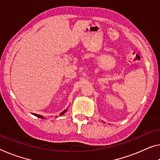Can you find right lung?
Returning a JSON list of instances; mask_svg holds the SVG:
<instances>
[{"instance_id": "obj_1", "label": "right lung", "mask_w": 160, "mask_h": 160, "mask_svg": "<svg viewBox=\"0 0 160 160\" xmlns=\"http://www.w3.org/2000/svg\"><path fill=\"white\" fill-rule=\"evenodd\" d=\"M67 109H68V108L66 109H65V110H63V111L61 112V113H60V115H63V114H64V113L67 111ZM34 116H36V117H39V118H42V119H45V118H44V117L43 116H42V115H40V114H33Z\"/></svg>"}]
</instances>
